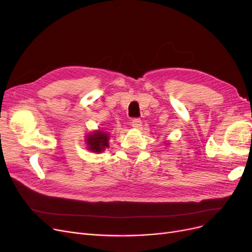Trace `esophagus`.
<instances>
[{
    "label": "esophagus",
    "instance_id": "1",
    "mask_svg": "<svg viewBox=\"0 0 252 252\" xmlns=\"http://www.w3.org/2000/svg\"><path fill=\"white\" fill-rule=\"evenodd\" d=\"M131 123H132V127H134V128H141V126H142V121L139 118L133 119Z\"/></svg>",
    "mask_w": 252,
    "mask_h": 252
}]
</instances>
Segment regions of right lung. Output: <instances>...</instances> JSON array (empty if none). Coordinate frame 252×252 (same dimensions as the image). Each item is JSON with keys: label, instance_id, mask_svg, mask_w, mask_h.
I'll use <instances>...</instances> for the list:
<instances>
[{"label": "right lung", "instance_id": "1", "mask_svg": "<svg viewBox=\"0 0 252 252\" xmlns=\"http://www.w3.org/2000/svg\"><path fill=\"white\" fill-rule=\"evenodd\" d=\"M86 141L88 144V148L94 152H100L103 151L105 147H108V134L102 131L89 135Z\"/></svg>", "mask_w": 252, "mask_h": 252}]
</instances>
